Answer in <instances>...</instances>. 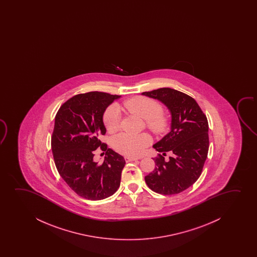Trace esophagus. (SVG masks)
<instances>
[{"instance_id":"1","label":"esophagus","mask_w":257,"mask_h":257,"mask_svg":"<svg viewBox=\"0 0 257 257\" xmlns=\"http://www.w3.org/2000/svg\"><path fill=\"white\" fill-rule=\"evenodd\" d=\"M124 160H125V162H134V161H138V160H140L139 158H133V157H128V156H125L124 157Z\"/></svg>"}]
</instances>
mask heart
I'll return each instance as SVG.
<instances>
[{
	"mask_svg": "<svg viewBox=\"0 0 257 257\" xmlns=\"http://www.w3.org/2000/svg\"><path fill=\"white\" fill-rule=\"evenodd\" d=\"M123 107L129 112L147 120L148 126L155 134H161L168 126V119L162 113L160 103L148 97H134L123 102ZM103 123L106 130L114 133L120 126V110L116 106H109L103 114ZM148 134H131L127 133L116 135L112 141L113 148L123 155L137 156L142 154L149 144Z\"/></svg>",
	"mask_w": 257,
	"mask_h": 257,
	"instance_id": "obj_1",
	"label": "heart"
}]
</instances>
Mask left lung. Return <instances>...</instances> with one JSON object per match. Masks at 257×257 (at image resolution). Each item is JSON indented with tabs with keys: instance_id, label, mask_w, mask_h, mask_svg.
Masks as SVG:
<instances>
[{
	"instance_id": "left-lung-1",
	"label": "left lung",
	"mask_w": 257,
	"mask_h": 257,
	"mask_svg": "<svg viewBox=\"0 0 257 257\" xmlns=\"http://www.w3.org/2000/svg\"><path fill=\"white\" fill-rule=\"evenodd\" d=\"M162 102L171 115L170 132L153 148L162 155L154 159L155 170L145 177L148 186L162 195L182 192L197 181L209 150V125L195 99L169 88L141 94ZM172 154L170 160L165 153Z\"/></svg>"
}]
</instances>
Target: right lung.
<instances>
[{
	"label": "right lung",
	"mask_w": 257,
	"mask_h": 257,
	"mask_svg": "<svg viewBox=\"0 0 257 257\" xmlns=\"http://www.w3.org/2000/svg\"><path fill=\"white\" fill-rule=\"evenodd\" d=\"M119 95L88 92L73 96L57 112L52 151L58 172L80 197L101 200L116 192L125 165L122 155L100 141L106 133L103 114ZM106 151L102 164L93 159L95 150Z\"/></svg>",
	"instance_id": "1"
}]
</instances>
